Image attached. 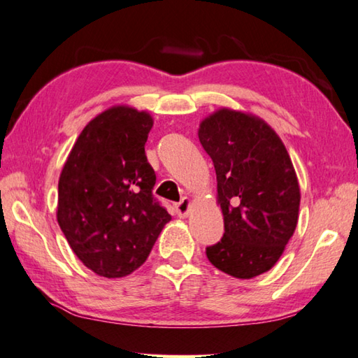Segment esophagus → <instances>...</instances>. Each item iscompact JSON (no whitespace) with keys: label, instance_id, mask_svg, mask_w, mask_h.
Returning <instances> with one entry per match:
<instances>
[{"label":"esophagus","instance_id":"1","mask_svg":"<svg viewBox=\"0 0 358 358\" xmlns=\"http://www.w3.org/2000/svg\"><path fill=\"white\" fill-rule=\"evenodd\" d=\"M190 206H192V201L190 198H182L180 202L176 204V213L179 218H185L188 217V213H190Z\"/></svg>","mask_w":358,"mask_h":358}]
</instances>
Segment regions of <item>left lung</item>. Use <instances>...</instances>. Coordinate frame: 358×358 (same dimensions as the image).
Returning a JSON list of instances; mask_svg holds the SVG:
<instances>
[{
    "label": "left lung",
    "instance_id": "8db88e82",
    "mask_svg": "<svg viewBox=\"0 0 358 358\" xmlns=\"http://www.w3.org/2000/svg\"><path fill=\"white\" fill-rule=\"evenodd\" d=\"M198 137L217 173L224 235L206 249L215 268L237 279L271 269L293 237L301 192L278 134L251 113L220 109L201 121Z\"/></svg>",
    "mask_w": 358,
    "mask_h": 358
}]
</instances>
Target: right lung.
Returning a JSON list of instances; mask_svg holds the SVG:
<instances>
[{"label": "right lung", "mask_w": 358, "mask_h": 358, "mask_svg": "<svg viewBox=\"0 0 358 358\" xmlns=\"http://www.w3.org/2000/svg\"><path fill=\"white\" fill-rule=\"evenodd\" d=\"M152 117L113 106L87 124L59 178L57 222L93 273L115 279L143 265L171 220L156 201L145 143Z\"/></svg>", "instance_id": "add662e5"}]
</instances>
